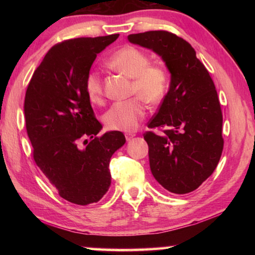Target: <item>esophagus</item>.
Instances as JSON below:
<instances>
[{
  "mask_svg": "<svg viewBox=\"0 0 255 255\" xmlns=\"http://www.w3.org/2000/svg\"><path fill=\"white\" fill-rule=\"evenodd\" d=\"M133 137H135V133H126V139H127V141L131 140Z\"/></svg>",
  "mask_w": 255,
  "mask_h": 255,
  "instance_id": "1",
  "label": "esophagus"
}]
</instances>
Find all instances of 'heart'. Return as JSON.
Returning a JSON list of instances; mask_svg holds the SVG:
<instances>
[{"instance_id":"obj_1","label":"heart","mask_w":255,"mask_h":255,"mask_svg":"<svg viewBox=\"0 0 255 255\" xmlns=\"http://www.w3.org/2000/svg\"><path fill=\"white\" fill-rule=\"evenodd\" d=\"M108 64L112 70L132 79L130 93L140 97L147 103H157L165 96L169 77L165 68L157 64H149L148 55L132 46H125L110 56ZM85 92L90 101L101 103L103 88L100 74L90 71L84 82ZM146 109L139 98L116 102L106 112L105 123L109 129L133 131L144 119Z\"/></svg>"}]
</instances>
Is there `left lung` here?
I'll list each match as a JSON object with an SVG mask.
<instances>
[{"instance_id":"obj_1","label":"left lung","mask_w":255,"mask_h":255,"mask_svg":"<svg viewBox=\"0 0 255 255\" xmlns=\"http://www.w3.org/2000/svg\"><path fill=\"white\" fill-rule=\"evenodd\" d=\"M128 40L157 54L171 74L169 91L148 124L169 129L162 136L144 133L150 171L167 191L191 192L213 174L223 152V115L214 82L192 46L173 33H132Z\"/></svg>"}]
</instances>
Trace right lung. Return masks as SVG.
<instances>
[{
	"instance_id": "right-lung-1",
	"label": "right lung",
	"mask_w": 255,
	"mask_h": 255,
	"mask_svg": "<svg viewBox=\"0 0 255 255\" xmlns=\"http://www.w3.org/2000/svg\"><path fill=\"white\" fill-rule=\"evenodd\" d=\"M118 37L75 38L54 46L25 92V127L34 162L59 196L76 205L98 202L106 195L111 184L110 158L126 143L122 131L97 136L102 125L84 86L97 55ZM82 140L85 148L79 146Z\"/></svg>"
}]
</instances>
